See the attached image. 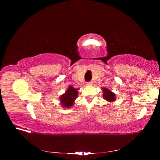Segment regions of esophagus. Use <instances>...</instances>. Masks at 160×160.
Here are the masks:
<instances>
[{"label":"esophagus","mask_w":160,"mask_h":160,"mask_svg":"<svg viewBox=\"0 0 160 160\" xmlns=\"http://www.w3.org/2000/svg\"><path fill=\"white\" fill-rule=\"evenodd\" d=\"M87 85H92V82H91V81L88 82V83H87Z\"/></svg>","instance_id":"1"}]
</instances>
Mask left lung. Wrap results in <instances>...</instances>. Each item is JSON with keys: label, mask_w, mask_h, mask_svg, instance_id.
Masks as SVG:
<instances>
[{"label": "left lung", "mask_w": 160, "mask_h": 160, "mask_svg": "<svg viewBox=\"0 0 160 160\" xmlns=\"http://www.w3.org/2000/svg\"><path fill=\"white\" fill-rule=\"evenodd\" d=\"M102 90L103 93V97L104 99L109 101V102H113V101H115V94L113 93L112 91L105 88H102Z\"/></svg>", "instance_id": "left-lung-1"}]
</instances>
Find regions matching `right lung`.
I'll use <instances>...</instances> for the list:
<instances>
[{
	"mask_svg": "<svg viewBox=\"0 0 160 160\" xmlns=\"http://www.w3.org/2000/svg\"><path fill=\"white\" fill-rule=\"evenodd\" d=\"M77 90H78V89H75L73 87L69 86L65 93L61 95L60 102L64 108H69L72 106L75 100L76 99L77 95H78Z\"/></svg>",
	"mask_w": 160,
	"mask_h": 160,
	"instance_id": "1",
	"label": "right lung"
}]
</instances>
